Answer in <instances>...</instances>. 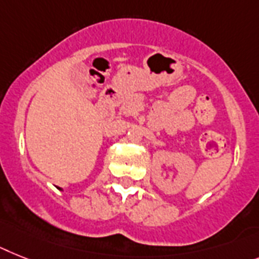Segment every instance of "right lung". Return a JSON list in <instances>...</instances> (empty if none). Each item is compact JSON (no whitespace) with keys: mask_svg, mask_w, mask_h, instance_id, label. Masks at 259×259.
I'll return each mask as SVG.
<instances>
[{"mask_svg":"<svg viewBox=\"0 0 259 259\" xmlns=\"http://www.w3.org/2000/svg\"><path fill=\"white\" fill-rule=\"evenodd\" d=\"M59 191H62V189H61V188H59Z\"/></svg>","mask_w":259,"mask_h":259,"instance_id":"1","label":"right lung"}]
</instances>
